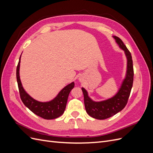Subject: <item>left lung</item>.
I'll return each mask as SVG.
<instances>
[{
    "label": "left lung",
    "instance_id": "8db88e82",
    "mask_svg": "<svg viewBox=\"0 0 153 153\" xmlns=\"http://www.w3.org/2000/svg\"><path fill=\"white\" fill-rule=\"evenodd\" d=\"M113 38L115 39L119 47L124 51L127 58L126 76L119 91L112 98L101 101H94L89 98L88 92L84 88H82L84 96V105L86 112L91 117L96 119L103 120L107 119L121 111L127 104L133 86L134 72L131 53L121 39L117 36H113Z\"/></svg>",
    "mask_w": 153,
    "mask_h": 153
}]
</instances>
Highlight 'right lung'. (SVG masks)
<instances>
[{"label": "right lung", "mask_w": 153, "mask_h": 153, "mask_svg": "<svg viewBox=\"0 0 153 153\" xmlns=\"http://www.w3.org/2000/svg\"><path fill=\"white\" fill-rule=\"evenodd\" d=\"M20 58L21 55L16 68V80L22 102L34 114L45 119H53L61 116L65 110L69 94L75 86V83L73 82L64 87L52 100L47 102L37 101L27 94L22 86L19 73Z\"/></svg>", "instance_id": "obj_1"}]
</instances>
